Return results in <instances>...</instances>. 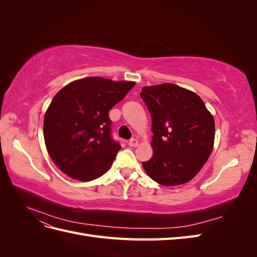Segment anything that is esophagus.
I'll list each match as a JSON object with an SVG mask.
<instances>
[{
    "instance_id": "1",
    "label": "esophagus",
    "mask_w": 257,
    "mask_h": 257,
    "mask_svg": "<svg viewBox=\"0 0 257 257\" xmlns=\"http://www.w3.org/2000/svg\"><path fill=\"white\" fill-rule=\"evenodd\" d=\"M138 145H139V142H138V139H136V138H132L131 141L128 142L130 147H137Z\"/></svg>"
}]
</instances>
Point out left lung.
Wrapping results in <instances>:
<instances>
[{
    "instance_id": "obj_1",
    "label": "left lung",
    "mask_w": 257,
    "mask_h": 257,
    "mask_svg": "<svg viewBox=\"0 0 257 257\" xmlns=\"http://www.w3.org/2000/svg\"><path fill=\"white\" fill-rule=\"evenodd\" d=\"M152 119L153 155L143 166L165 186L189 182L206 164L214 145V118L196 93L173 83L144 87Z\"/></svg>"
}]
</instances>
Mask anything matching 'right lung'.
Returning a JSON list of instances; mask_svg holds the SVG:
<instances>
[{
    "mask_svg": "<svg viewBox=\"0 0 257 257\" xmlns=\"http://www.w3.org/2000/svg\"><path fill=\"white\" fill-rule=\"evenodd\" d=\"M134 85V81L87 77L57 93L45 112L44 138L62 172L87 182L111 167L121 146L110 137L108 112Z\"/></svg>",
    "mask_w": 257,
    "mask_h": 257,
    "instance_id": "right-lung-1",
    "label": "right lung"
}]
</instances>
